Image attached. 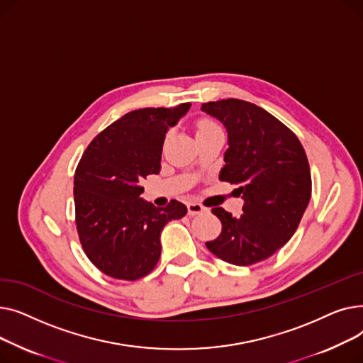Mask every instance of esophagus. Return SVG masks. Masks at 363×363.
<instances>
[{
    "mask_svg": "<svg viewBox=\"0 0 363 363\" xmlns=\"http://www.w3.org/2000/svg\"><path fill=\"white\" fill-rule=\"evenodd\" d=\"M186 208H188V215L189 216H194V215H199V213H203L206 211V207L197 201H191L186 204Z\"/></svg>",
    "mask_w": 363,
    "mask_h": 363,
    "instance_id": "1",
    "label": "esophagus"
}]
</instances>
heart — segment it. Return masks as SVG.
I'll use <instances>...</instances> for the list:
<instances>
[{
  "label": "heart",
  "mask_w": 363,
  "mask_h": 363,
  "mask_svg": "<svg viewBox=\"0 0 363 363\" xmlns=\"http://www.w3.org/2000/svg\"><path fill=\"white\" fill-rule=\"evenodd\" d=\"M215 126H218L215 122L208 121V119H201V121L197 123V132L204 130V129H211V128H215Z\"/></svg>",
  "instance_id": "1"
}]
</instances>
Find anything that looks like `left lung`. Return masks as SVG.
<instances>
[{
    "instance_id": "1",
    "label": "left lung",
    "mask_w": 363,
    "mask_h": 363,
    "mask_svg": "<svg viewBox=\"0 0 363 363\" xmlns=\"http://www.w3.org/2000/svg\"><path fill=\"white\" fill-rule=\"evenodd\" d=\"M228 130L219 179L235 184L242 215L223 207L212 213L222 223L206 247L219 259L250 266L271 257L296 233L312 193L311 167L296 133L264 108L238 99L201 104Z\"/></svg>"
}]
</instances>
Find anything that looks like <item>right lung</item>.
Listing matches in <instances>:
<instances>
[{"instance_id":"1","label":"right lung","mask_w":363,"mask_h":363,"mask_svg":"<svg viewBox=\"0 0 363 363\" xmlns=\"http://www.w3.org/2000/svg\"><path fill=\"white\" fill-rule=\"evenodd\" d=\"M191 107H147L126 113L95 137L76 166L74 222L86 257L107 277L135 281L160 259V233L186 207L170 200L166 207L144 201L141 185L160 172L166 130Z\"/></svg>"}]
</instances>
